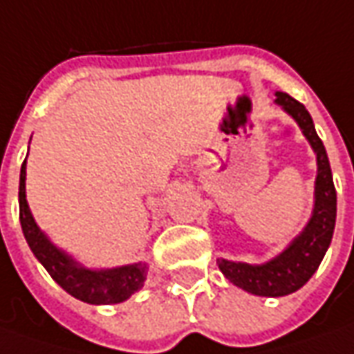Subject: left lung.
<instances>
[{
  "instance_id": "8db88e82",
  "label": "left lung",
  "mask_w": 354,
  "mask_h": 354,
  "mask_svg": "<svg viewBox=\"0 0 354 354\" xmlns=\"http://www.w3.org/2000/svg\"><path fill=\"white\" fill-rule=\"evenodd\" d=\"M277 104H281L297 120V124L304 131L312 149L316 151V157H318L316 205H314V213L304 232L281 256L271 259L266 266L234 263L227 259L217 261L218 269L230 283L259 297L290 295L314 275V271L319 268L322 259L328 252L333 228H335V215H337V194L333 186L328 153L314 129L312 116L304 104H300L287 93H277Z\"/></svg>"
}]
</instances>
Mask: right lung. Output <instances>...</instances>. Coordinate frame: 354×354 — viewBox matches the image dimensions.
Masks as SVG:
<instances>
[{
    "label": "right lung",
    "mask_w": 354,
    "mask_h": 354,
    "mask_svg": "<svg viewBox=\"0 0 354 354\" xmlns=\"http://www.w3.org/2000/svg\"><path fill=\"white\" fill-rule=\"evenodd\" d=\"M25 162L21 167V180H19V218L28 246L36 259L50 273V277L71 297L88 304H118L143 287L147 277L145 263L108 269V271H88L85 268H79L73 259L67 258L66 254H62L57 248L48 242V238L36 227L35 218L26 205Z\"/></svg>",
    "instance_id": "1"
}]
</instances>
